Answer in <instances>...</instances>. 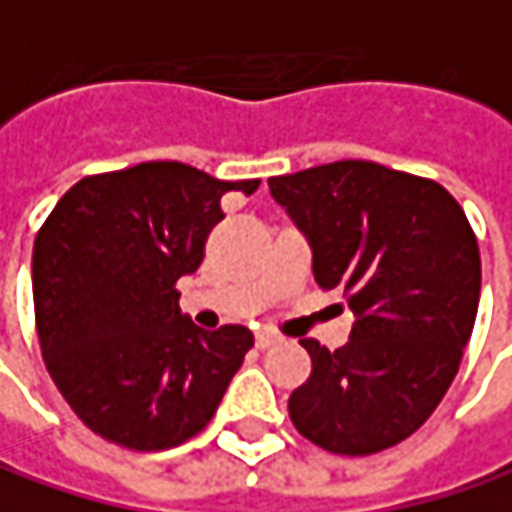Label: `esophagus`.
I'll use <instances>...</instances> for the list:
<instances>
[{
  "label": "esophagus",
  "mask_w": 512,
  "mask_h": 512,
  "mask_svg": "<svg viewBox=\"0 0 512 512\" xmlns=\"http://www.w3.org/2000/svg\"><path fill=\"white\" fill-rule=\"evenodd\" d=\"M278 341H280V338L275 335V332H260V335L255 338V346H257V349H269V346H275Z\"/></svg>",
  "instance_id": "1"
}]
</instances>
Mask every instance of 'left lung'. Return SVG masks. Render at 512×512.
Listing matches in <instances>:
<instances>
[{
    "mask_svg": "<svg viewBox=\"0 0 512 512\" xmlns=\"http://www.w3.org/2000/svg\"><path fill=\"white\" fill-rule=\"evenodd\" d=\"M269 191L309 240L318 286L355 315L335 352L300 341L312 375L289 418L338 456L395 447L441 404L473 335L476 234L444 186L367 160L269 177Z\"/></svg>",
    "mask_w": 512,
    "mask_h": 512,
    "instance_id": "obj_1",
    "label": "left lung"
}]
</instances>
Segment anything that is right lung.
Listing matches in <instances>:
<instances>
[{"mask_svg":"<svg viewBox=\"0 0 512 512\" xmlns=\"http://www.w3.org/2000/svg\"><path fill=\"white\" fill-rule=\"evenodd\" d=\"M257 186L186 163H140L82 177L42 223L31 266L42 358L105 441L168 450L212 421L255 338L234 323L194 326L174 286L203 263L220 200Z\"/></svg>","mask_w":512,"mask_h":512,"instance_id":"obj_1","label":"right lung"}]
</instances>
